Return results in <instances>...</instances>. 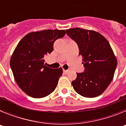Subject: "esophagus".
<instances>
[{"label":"esophagus","instance_id":"esophagus-1","mask_svg":"<svg viewBox=\"0 0 126 126\" xmlns=\"http://www.w3.org/2000/svg\"><path fill=\"white\" fill-rule=\"evenodd\" d=\"M63 72H64L65 74H67V73L69 72V70H64H64H63Z\"/></svg>","mask_w":126,"mask_h":126}]
</instances>
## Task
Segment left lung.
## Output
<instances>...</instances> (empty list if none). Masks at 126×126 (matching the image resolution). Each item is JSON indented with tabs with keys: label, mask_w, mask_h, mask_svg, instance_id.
I'll list each match as a JSON object with an SVG mask.
<instances>
[{
	"label": "left lung",
	"mask_w": 126,
	"mask_h": 126,
	"mask_svg": "<svg viewBox=\"0 0 126 126\" xmlns=\"http://www.w3.org/2000/svg\"><path fill=\"white\" fill-rule=\"evenodd\" d=\"M65 31L78 46L84 67V72L77 73L72 81L74 90L84 97L99 96L110 84L117 65L110 43L94 31L79 28Z\"/></svg>",
	"instance_id": "obj_1"
}]
</instances>
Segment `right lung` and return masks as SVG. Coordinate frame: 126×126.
Wrapping results in <instances>:
<instances>
[{"mask_svg":"<svg viewBox=\"0 0 126 126\" xmlns=\"http://www.w3.org/2000/svg\"><path fill=\"white\" fill-rule=\"evenodd\" d=\"M65 34V30L32 32L21 40L10 61L17 85L28 95L40 98L54 91L62 69L46 66L44 56L53 50V43Z\"/></svg>","mask_w":126,"mask_h":126,"instance_id":"obj_1","label":"right lung"}]
</instances>
